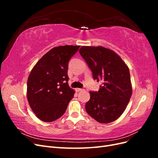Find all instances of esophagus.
<instances>
[{
  "instance_id": "1",
  "label": "esophagus",
  "mask_w": 158,
  "mask_h": 158,
  "mask_svg": "<svg viewBox=\"0 0 158 158\" xmlns=\"http://www.w3.org/2000/svg\"><path fill=\"white\" fill-rule=\"evenodd\" d=\"M84 89L82 88H76V92H82V91H83Z\"/></svg>"
}]
</instances>
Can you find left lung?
<instances>
[{"mask_svg":"<svg viewBox=\"0 0 158 158\" xmlns=\"http://www.w3.org/2000/svg\"><path fill=\"white\" fill-rule=\"evenodd\" d=\"M79 52L92 70L93 79L102 82L98 92H89L85 111L99 123L117 120L132 95L128 66L117 53L103 47L82 46Z\"/></svg>","mask_w":158,"mask_h":158,"instance_id":"obj_1","label":"left lung"}]
</instances>
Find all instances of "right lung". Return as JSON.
Segmentation results:
<instances>
[{
    "label": "right lung",
    "mask_w": 158,
    "mask_h": 158,
    "mask_svg": "<svg viewBox=\"0 0 158 158\" xmlns=\"http://www.w3.org/2000/svg\"><path fill=\"white\" fill-rule=\"evenodd\" d=\"M80 46L54 47L43 56L27 79V98L36 117L52 122L65 113L74 91L68 84V66Z\"/></svg>",
    "instance_id": "1"
}]
</instances>
